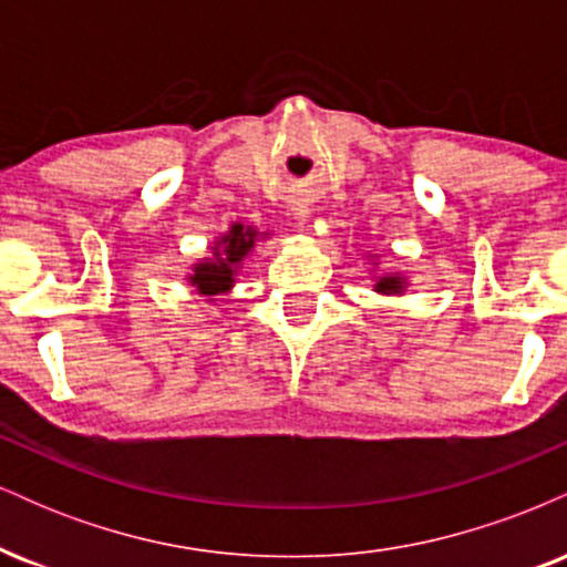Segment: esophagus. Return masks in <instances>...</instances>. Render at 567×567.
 <instances>
[{
	"instance_id": "obj_1",
	"label": "esophagus",
	"mask_w": 567,
	"mask_h": 567,
	"mask_svg": "<svg viewBox=\"0 0 567 567\" xmlns=\"http://www.w3.org/2000/svg\"><path fill=\"white\" fill-rule=\"evenodd\" d=\"M296 220H298V226H303L306 220H309V210H298L296 213Z\"/></svg>"
}]
</instances>
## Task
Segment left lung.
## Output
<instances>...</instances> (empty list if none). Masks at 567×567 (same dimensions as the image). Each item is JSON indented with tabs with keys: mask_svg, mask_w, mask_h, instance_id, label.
Returning a JSON list of instances; mask_svg holds the SVG:
<instances>
[{
	"mask_svg": "<svg viewBox=\"0 0 567 567\" xmlns=\"http://www.w3.org/2000/svg\"><path fill=\"white\" fill-rule=\"evenodd\" d=\"M405 277L402 275H383L375 282V292H383V296H396V292L405 290Z\"/></svg>",
	"mask_w": 567,
	"mask_h": 567,
	"instance_id": "1",
	"label": "left lung"
}]
</instances>
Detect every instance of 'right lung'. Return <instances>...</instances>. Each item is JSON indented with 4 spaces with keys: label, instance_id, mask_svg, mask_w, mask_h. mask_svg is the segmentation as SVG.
Instances as JSON below:
<instances>
[{
    "label": "right lung",
    "instance_id": "obj_1",
    "mask_svg": "<svg viewBox=\"0 0 567 567\" xmlns=\"http://www.w3.org/2000/svg\"><path fill=\"white\" fill-rule=\"evenodd\" d=\"M264 234L256 226L231 224V229L224 237L216 239L213 245V258L194 264V275H188V282L197 288L199 296L210 298L229 292L234 288V277H237L239 266L247 258V252L256 247Z\"/></svg>",
    "mask_w": 567,
    "mask_h": 567
}]
</instances>
